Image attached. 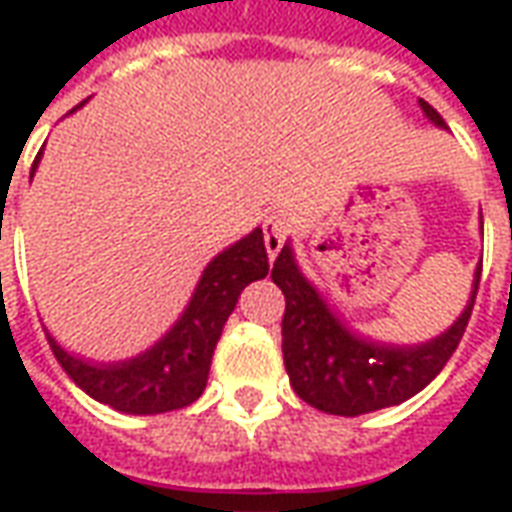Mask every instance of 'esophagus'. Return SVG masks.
Returning a JSON list of instances; mask_svg holds the SVG:
<instances>
[{"label": "esophagus", "mask_w": 512, "mask_h": 512, "mask_svg": "<svg viewBox=\"0 0 512 512\" xmlns=\"http://www.w3.org/2000/svg\"><path fill=\"white\" fill-rule=\"evenodd\" d=\"M263 235H266L268 257H277L282 244H285V238H288V219H285V213L268 216L266 224H263Z\"/></svg>", "instance_id": "obj_1"}]
</instances>
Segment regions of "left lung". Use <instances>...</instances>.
<instances>
[{
  "label": "left lung",
  "mask_w": 512,
  "mask_h": 512,
  "mask_svg": "<svg viewBox=\"0 0 512 512\" xmlns=\"http://www.w3.org/2000/svg\"><path fill=\"white\" fill-rule=\"evenodd\" d=\"M419 106L436 126L447 128L428 101H419ZM480 271L483 263L474 271L472 299L447 332L430 343L397 348L362 340L348 332L321 299V293L304 279L293 260V249L285 244L274 260L271 279L285 296L282 354L290 386L304 403L337 417L370 414L417 395L439 376L441 367L450 362L461 343L466 323L472 318Z\"/></svg>",
  "instance_id": "left-lung-1"
}]
</instances>
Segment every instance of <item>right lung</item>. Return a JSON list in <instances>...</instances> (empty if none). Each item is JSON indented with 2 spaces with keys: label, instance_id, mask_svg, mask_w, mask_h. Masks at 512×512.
Here are the masks:
<instances>
[{
  "label": "right lung",
  "instance_id": "add662e5",
  "mask_svg": "<svg viewBox=\"0 0 512 512\" xmlns=\"http://www.w3.org/2000/svg\"><path fill=\"white\" fill-rule=\"evenodd\" d=\"M82 106V104H79ZM40 158V153H38ZM38 158L32 172L38 167ZM268 274V252L263 230H255L238 244L213 257L189 307L172 332L150 351L120 365H90L76 359L51 340L49 345L71 381L98 403L126 414H164L191 406L208 384L213 348L222 326L235 310L241 290Z\"/></svg>",
  "mask_w": 512,
  "mask_h": 512
}]
</instances>
